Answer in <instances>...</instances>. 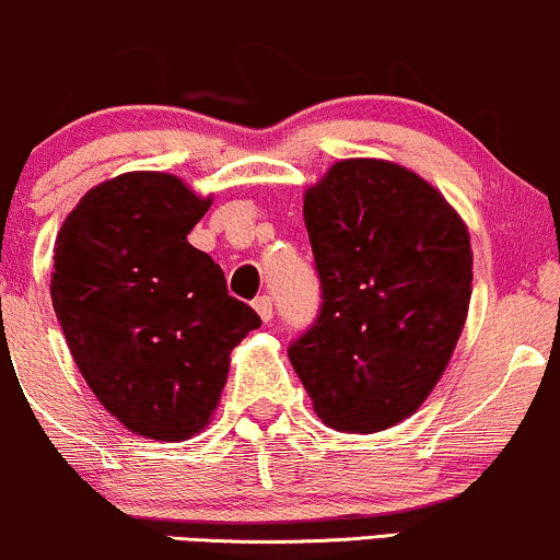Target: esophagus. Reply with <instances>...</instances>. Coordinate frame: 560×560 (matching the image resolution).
Segmentation results:
<instances>
[{
  "mask_svg": "<svg viewBox=\"0 0 560 560\" xmlns=\"http://www.w3.org/2000/svg\"><path fill=\"white\" fill-rule=\"evenodd\" d=\"M254 310L258 312V317H261L264 323H269L275 317V310H272V299L269 296H258L254 302Z\"/></svg>",
  "mask_w": 560,
  "mask_h": 560,
  "instance_id": "esophagus-1",
  "label": "esophagus"
}]
</instances>
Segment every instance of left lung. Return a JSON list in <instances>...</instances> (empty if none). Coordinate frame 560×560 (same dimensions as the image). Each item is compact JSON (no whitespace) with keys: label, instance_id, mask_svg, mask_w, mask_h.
I'll use <instances>...</instances> for the list:
<instances>
[{"label":"left lung","instance_id":"8db88e82","mask_svg":"<svg viewBox=\"0 0 560 560\" xmlns=\"http://www.w3.org/2000/svg\"><path fill=\"white\" fill-rule=\"evenodd\" d=\"M320 315L288 347L315 413L378 432L446 371L472 293L470 232L446 197L387 160H341L304 195Z\"/></svg>","mask_w":560,"mask_h":560}]
</instances>
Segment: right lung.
Masks as SVG:
<instances>
[{
    "label": "right lung",
    "instance_id": "right-lung-1",
    "mask_svg": "<svg viewBox=\"0 0 560 560\" xmlns=\"http://www.w3.org/2000/svg\"><path fill=\"white\" fill-rule=\"evenodd\" d=\"M178 176L93 186L56 240L50 296L77 369L130 432L186 441L210 422L230 352L261 326L186 234L208 213Z\"/></svg>",
    "mask_w": 560,
    "mask_h": 560
}]
</instances>
